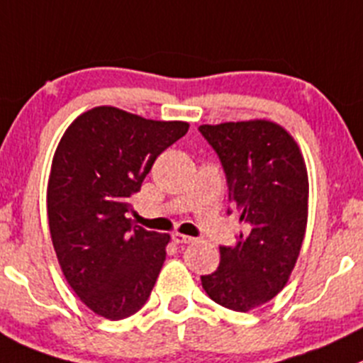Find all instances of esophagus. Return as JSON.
I'll return each mask as SVG.
<instances>
[{
    "label": "esophagus",
    "instance_id": "1",
    "mask_svg": "<svg viewBox=\"0 0 363 363\" xmlns=\"http://www.w3.org/2000/svg\"><path fill=\"white\" fill-rule=\"evenodd\" d=\"M172 239H174L175 245H189V242L195 241V238H189V235L179 234V232H175V234H172Z\"/></svg>",
    "mask_w": 363,
    "mask_h": 363
}]
</instances>
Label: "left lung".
Here are the masks:
<instances>
[{
    "mask_svg": "<svg viewBox=\"0 0 363 363\" xmlns=\"http://www.w3.org/2000/svg\"><path fill=\"white\" fill-rule=\"evenodd\" d=\"M199 131L220 157L228 202L245 225L235 246H220V266L202 277V287L221 307L248 312L277 296L294 269L307 228V168L293 136L273 122Z\"/></svg>",
    "mask_w": 363,
    "mask_h": 363,
    "instance_id": "obj_1",
    "label": "left lung"
}]
</instances>
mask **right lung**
Masks as SVG:
<instances>
[{"mask_svg": "<svg viewBox=\"0 0 363 363\" xmlns=\"http://www.w3.org/2000/svg\"><path fill=\"white\" fill-rule=\"evenodd\" d=\"M188 128L99 106L60 140L48 182L52 246L74 293L103 318H129L149 300L170 235L133 227L129 199Z\"/></svg>", "mask_w": 363, "mask_h": 363, "instance_id": "1", "label": "right lung"}]
</instances>
